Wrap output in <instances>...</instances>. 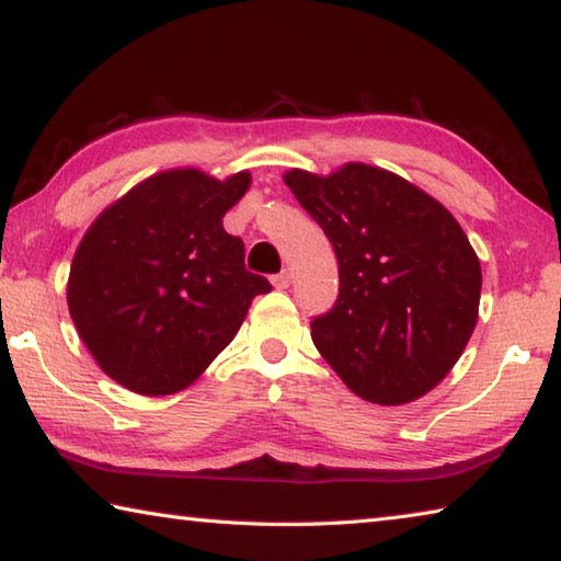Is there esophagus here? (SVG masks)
<instances>
[{
  "instance_id": "34e87169",
  "label": "esophagus",
  "mask_w": 561,
  "mask_h": 561,
  "mask_svg": "<svg viewBox=\"0 0 561 561\" xmlns=\"http://www.w3.org/2000/svg\"><path fill=\"white\" fill-rule=\"evenodd\" d=\"M289 282H291V277H289L287 270H282L279 274H274V277H272V284H274V287H277V289H287Z\"/></svg>"
}]
</instances>
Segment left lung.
Returning <instances> with one entry per match:
<instances>
[{
    "label": "left lung",
    "mask_w": 561,
    "mask_h": 561,
    "mask_svg": "<svg viewBox=\"0 0 561 561\" xmlns=\"http://www.w3.org/2000/svg\"><path fill=\"white\" fill-rule=\"evenodd\" d=\"M284 183L339 262V297L311 321L319 354L351 391L396 405L448 376L478 321L482 272L458 220L388 170L348 163Z\"/></svg>",
    "instance_id": "8db88e82"
}]
</instances>
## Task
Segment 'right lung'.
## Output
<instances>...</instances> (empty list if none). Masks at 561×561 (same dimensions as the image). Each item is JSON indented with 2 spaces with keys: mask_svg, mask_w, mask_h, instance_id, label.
Returning a JSON list of instances; mask_svg holds the SVG:
<instances>
[{
  "mask_svg": "<svg viewBox=\"0 0 561 561\" xmlns=\"http://www.w3.org/2000/svg\"><path fill=\"white\" fill-rule=\"evenodd\" d=\"M250 187L201 170L144 180L83 234L69 274L79 336L113 381L168 396L201 376L272 284L247 272L244 242L222 217Z\"/></svg>",
  "mask_w": 561,
  "mask_h": 561,
  "instance_id": "right-lung-1",
  "label": "right lung"
}]
</instances>
